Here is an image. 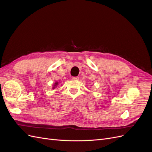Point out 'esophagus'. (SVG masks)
Listing matches in <instances>:
<instances>
[{
  "mask_svg": "<svg viewBox=\"0 0 152 152\" xmlns=\"http://www.w3.org/2000/svg\"><path fill=\"white\" fill-rule=\"evenodd\" d=\"M79 77H74L72 78V80H79Z\"/></svg>",
  "mask_w": 152,
  "mask_h": 152,
  "instance_id": "34e87169",
  "label": "esophagus"
}]
</instances>
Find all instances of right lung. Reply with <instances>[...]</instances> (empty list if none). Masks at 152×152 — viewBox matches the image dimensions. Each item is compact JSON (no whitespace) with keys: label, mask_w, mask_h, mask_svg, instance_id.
Instances as JSON below:
<instances>
[{"label":"right lung","mask_w":152,"mask_h":152,"mask_svg":"<svg viewBox=\"0 0 152 152\" xmlns=\"http://www.w3.org/2000/svg\"><path fill=\"white\" fill-rule=\"evenodd\" d=\"M59 84V82H55V83L53 84V89H55V88H56V87H57V86Z\"/></svg>","instance_id":"right-lung-1"}]
</instances>
